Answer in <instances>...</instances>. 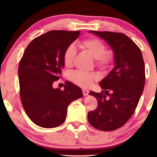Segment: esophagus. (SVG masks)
Masks as SVG:
<instances>
[{
	"label": "esophagus",
	"instance_id": "34e87169",
	"mask_svg": "<svg viewBox=\"0 0 157 157\" xmlns=\"http://www.w3.org/2000/svg\"><path fill=\"white\" fill-rule=\"evenodd\" d=\"M83 96H88V94L89 93V91L87 89H83Z\"/></svg>",
	"mask_w": 157,
	"mask_h": 157
}]
</instances>
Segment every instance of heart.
<instances>
[{"instance_id": "heart-1", "label": "heart", "mask_w": 157, "mask_h": 157, "mask_svg": "<svg viewBox=\"0 0 157 157\" xmlns=\"http://www.w3.org/2000/svg\"><path fill=\"white\" fill-rule=\"evenodd\" d=\"M81 48L88 51L94 59L96 60V65L102 69L109 68L113 61V56L111 53L106 52V47L104 44L97 38H88L81 40L78 43ZM76 53V47L71 44L66 48L63 53V63L66 66L69 67L72 65L75 55ZM98 78L95 73H86L77 71L71 74V79L74 83L83 88L89 87L94 81Z\"/></svg>"}]
</instances>
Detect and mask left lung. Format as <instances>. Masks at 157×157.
<instances>
[{
	"mask_svg": "<svg viewBox=\"0 0 157 157\" xmlns=\"http://www.w3.org/2000/svg\"><path fill=\"white\" fill-rule=\"evenodd\" d=\"M90 33L104 39L112 49L115 66L102 79L101 93L90 91L98 101V106L88 113L93 127L113 131L125 124L134 113L143 93L145 66L142 53L136 44L125 34L110 31ZM111 90L112 94H108ZM109 95L106 98L105 94Z\"/></svg>",
	"mask_w": 157,
	"mask_h": 157,
	"instance_id": "left-lung-1",
	"label": "left lung"
}]
</instances>
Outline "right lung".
<instances>
[{"label":"right lung","mask_w":157,"mask_h":157,"mask_svg":"<svg viewBox=\"0 0 157 157\" xmlns=\"http://www.w3.org/2000/svg\"><path fill=\"white\" fill-rule=\"evenodd\" d=\"M80 31H51L34 38L25 48L18 66L20 96L30 119L43 128H54L65 121L67 108L83 96L81 89L66 82L64 89H53L64 68L66 48Z\"/></svg>","instance_id":"1"}]
</instances>
